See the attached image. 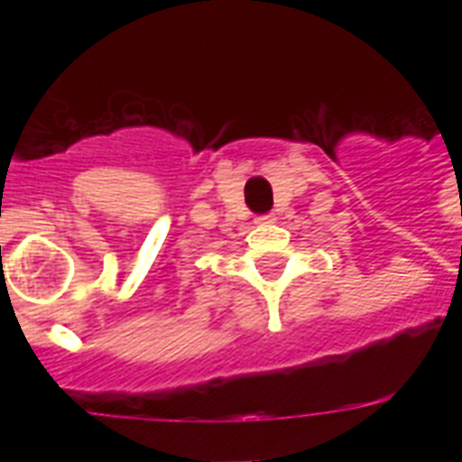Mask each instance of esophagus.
Instances as JSON below:
<instances>
[{"label": "esophagus", "instance_id": "1", "mask_svg": "<svg viewBox=\"0 0 462 462\" xmlns=\"http://www.w3.org/2000/svg\"><path fill=\"white\" fill-rule=\"evenodd\" d=\"M275 217L273 216H259L256 217V225H268V223H273Z\"/></svg>", "mask_w": 462, "mask_h": 462}]
</instances>
